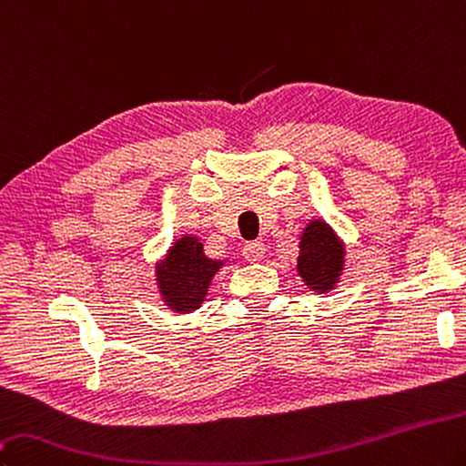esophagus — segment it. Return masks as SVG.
I'll return each mask as SVG.
<instances>
[{
	"instance_id": "1",
	"label": "esophagus",
	"mask_w": 466,
	"mask_h": 466,
	"mask_svg": "<svg viewBox=\"0 0 466 466\" xmlns=\"http://www.w3.org/2000/svg\"><path fill=\"white\" fill-rule=\"evenodd\" d=\"M265 252H267L265 244L257 242V240L244 244V248H242V255H244V258H247L248 262H258V260H262V258H265Z\"/></svg>"
}]
</instances>
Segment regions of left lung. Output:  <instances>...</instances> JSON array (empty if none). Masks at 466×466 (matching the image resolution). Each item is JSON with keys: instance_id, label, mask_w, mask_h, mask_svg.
<instances>
[{"instance_id": "1", "label": "left lung", "mask_w": 466, "mask_h": 466, "mask_svg": "<svg viewBox=\"0 0 466 466\" xmlns=\"http://www.w3.org/2000/svg\"><path fill=\"white\" fill-rule=\"evenodd\" d=\"M295 268L303 285L319 295L340 285L346 267V244L326 219L311 218L299 234Z\"/></svg>"}]
</instances>
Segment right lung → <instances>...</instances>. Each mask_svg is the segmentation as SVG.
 <instances>
[{
    "mask_svg": "<svg viewBox=\"0 0 466 466\" xmlns=\"http://www.w3.org/2000/svg\"><path fill=\"white\" fill-rule=\"evenodd\" d=\"M226 262V258H209L198 236H179L155 262V285L160 301L175 314H193L206 301L211 281Z\"/></svg>",
    "mask_w": 466,
    "mask_h": 466,
    "instance_id": "obj_1",
    "label": "right lung"
}]
</instances>
